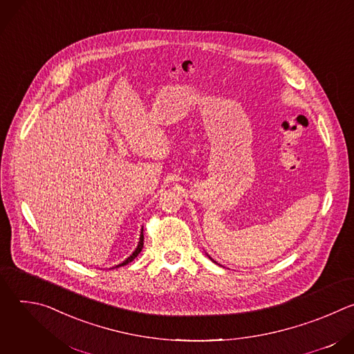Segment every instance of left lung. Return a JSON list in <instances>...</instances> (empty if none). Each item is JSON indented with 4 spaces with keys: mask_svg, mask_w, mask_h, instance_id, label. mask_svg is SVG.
<instances>
[{
    "mask_svg": "<svg viewBox=\"0 0 354 354\" xmlns=\"http://www.w3.org/2000/svg\"><path fill=\"white\" fill-rule=\"evenodd\" d=\"M207 257H209V255H207ZM209 258H210V259H212V261H213V262H214V263H217V262H216V261H214V259H213V258H212V257H209Z\"/></svg>",
    "mask_w": 354,
    "mask_h": 354,
    "instance_id": "1",
    "label": "left lung"
}]
</instances>
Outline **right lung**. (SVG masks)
<instances>
[{
	"label": "right lung",
	"mask_w": 354,
	"mask_h": 354,
	"mask_svg": "<svg viewBox=\"0 0 354 354\" xmlns=\"http://www.w3.org/2000/svg\"><path fill=\"white\" fill-rule=\"evenodd\" d=\"M142 245H144V235H142V228H141V232H140V239H138V243H137V248L134 249V252L133 254L129 257V258H126L122 263H119V265H116V266H113V268H119V266H124V265H127V263H130L131 261H134L136 258H137V255L140 254L141 252V249H142ZM112 268V269H113Z\"/></svg>",
	"instance_id": "right-lung-1"
}]
</instances>
